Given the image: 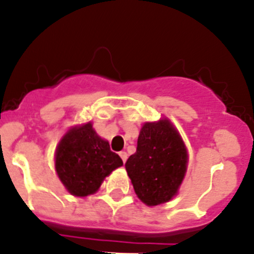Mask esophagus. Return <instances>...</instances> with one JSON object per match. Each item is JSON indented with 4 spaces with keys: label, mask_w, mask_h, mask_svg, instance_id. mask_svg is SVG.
I'll list each match as a JSON object with an SVG mask.
<instances>
[{
    "label": "esophagus",
    "mask_w": 254,
    "mask_h": 254,
    "mask_svg": "<svg viewBox=\"0 0 254 254\" xmlns=\"http://www.w3.org/2000/svg\"><path fill=\"white\" fill-rule=\"evenodd\" d=\"M119 156L120 157H122V160H123V162H127V153L125 152V151H122V152H119Z\"/></svg>",
    "instance_id": "obj_1"
}]
</instances>
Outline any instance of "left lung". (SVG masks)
<instances>
[{"label": "left lung", "mask_w": 254, "mask_h": 254, "mask_svg": "<svg viewBox=\"0 0 254 254\" xmlns=\"http://www.w3.org/2000/svg\"><path fill=\"white\" fill-rule=\"evenodd\" d=\"M188 152L168 119L145 123L136 152L125 163L137 198L148 206L170 201L187 172Z\"/></svg>", "instance_id": "8db88e82"}]
</instances>
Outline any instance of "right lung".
<instances>
[{
    "label": "right lung",
    "mask_w": 254,
    "mask_h": 254,
    "mask_svg": "<svg viewBox=\"0 0 254 254\" xmlns=\"http://www.w3.org/2000/svg\"><path fill=\"white\" fill-rule=\"evenodd\" d=\"M120 166L122 158L98 136L91 123L71 127L56 147V173L75 196L96 193L104 178Z\"/></svg>",
    "instance_id": "add662e5"
}]
</instances>
